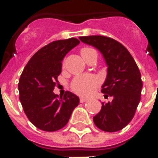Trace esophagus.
I'll return each mask as SVG.
<instances>
[{"label":"esophagus","mask_w":158,"mask_h":158,"mask_svg":"<svg viewBox=\"0 0 158 158\" xmlns=\"http://www.w3.org/2000/svg\"><path fill=\"white\" fill-rule=\"evenodd\" d=\"M79 101H80V102L83 103V102H87L88 99H87V98H85V97H80V98H79Z\"/></svg>","instance_id":"esophagus-1"}]
</instances>
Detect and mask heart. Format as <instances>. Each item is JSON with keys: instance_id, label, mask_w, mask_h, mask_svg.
I'll list each match as a JSON object with an SVG mask.
<instances>
[{"instance_id": "heart-1", "label": "heart", "mask_w": 158, "mask_h": 158, "mask_svg": "<svg viewBox=\"0 0 158 158\" xmlns=\"http://www.w3.org/2000/svg\"><path fill=\"white\" fill-rule=\"evenodd\" d=\"M94 50L89 47H84L80 50V54L85 58ZM100 79L95 75H79L77 76L71 83V88L77 94L81 96L91 95L97 86L99 85Z\"/></svg>"}]
</instances>
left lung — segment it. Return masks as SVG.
I'll return each mask as SVG.
<instances>
[{
	"instance_id": "obj_1",
	"label": "left lung",
	"mask_w": 158,
	"mask_h": 158,
	"mask_svg": "<svg viewBox=\"0 0 158 158\" xmlns=\"http://www.w3.org/2000/svg\"><path fill=\"white\" fill-rule=\"evenodd\" d=\"M79 40L98 49L108 67L102 92L105 97L112 96L113 101L102 103L93 121L106 132L121 130L132 120L140 101L143 84L139 68L129 51L115 40L102 35L82 36Z\"/></svg>"
}]
</instances>
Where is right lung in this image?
I'll use <instances>...</instances> for the list:
<instances>
[{"label": "right lung", "mask_w": 158, "mask_h": 158, "mask_svg": "<svg viewBox=\"0 0 158 158\" xmlns=\"http://www.w3.org/2000/svg\"><path fill=\"white\" fill-rule=\"evenodd\" d=\"M76 38L51 42L40 49L23 69L19 82V100L26 116L36 128L56 131L68 123L79 98L70 91L53 93L66 54L79 45Z\"/></svg>", "instance_id": "right-lung-1"}]
</instances>
